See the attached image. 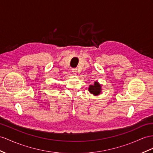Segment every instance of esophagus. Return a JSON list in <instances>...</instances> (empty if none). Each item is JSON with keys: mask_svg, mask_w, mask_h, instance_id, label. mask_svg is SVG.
Segmentation results:
<instances>
[{"mask_svg": "<svg viewBox=\"0 0 153 153\" xmlns=\"http://www.w3.org/2000/svg\"><path fill=\"white\" fill-rule=\"evenodd\" d=\"M77 68H73L72 69V72L74 73V74H75V75L77 74Z\"/></svg>", "mask_w": 153, "mask_h": 153, "instance_id": "esophagus-1", "label": "esophagus"}]
</instances>
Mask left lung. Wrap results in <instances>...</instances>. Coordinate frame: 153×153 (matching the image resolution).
<instances>
[{"label": "left lung", "mask_w": 153, "mask_h": 153, "mask_svg": "<svg viewBox=\"0 0 153 153\" xmlns=\"http://www.w3.org/2000/svg\"><path fill=\"white\" fill-rule=\"evenodd\" d=\"M88 91L94 96L99 95L101 91V85L98 82H94L93 85H90L88 88Z\"/></svg>", "instance_id": "left-lung-1"}]
</instances>
